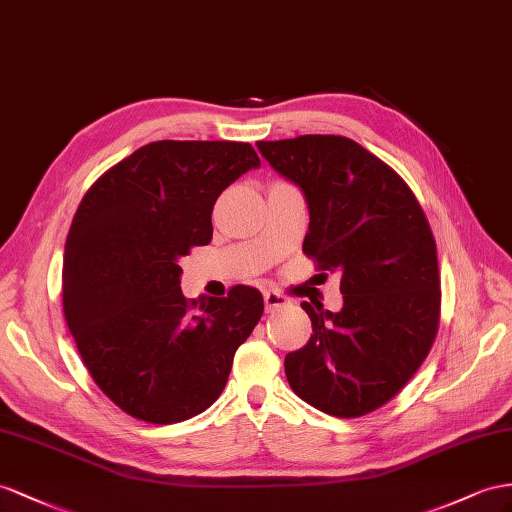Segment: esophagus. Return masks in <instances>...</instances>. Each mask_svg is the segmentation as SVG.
<instances>
[{"label":"esophagus","mask_w":512,"mask_h":512,"mask_svg":"<svg viewBox=\"0 0 512 512\" xmlns=\"http://www.w3.org/2000/svg\"><path fill=\"white\" fill-rule=\"evenodd\" d=\"M264 303H266V311H277L281 307L287 305V298L281 292H274V290H266L264 292Z\"/></svg>","instance_id":"obj_1"}]
</instances>
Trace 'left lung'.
Wrapping results in <instances>:
<instances>
[{"label":"left lung","mask_w":512,"mask_h":512,"mask_svg":"<svg viewBox=\"0 0 512 512\" xmlns=\"http://www.w3.org/2000/svg\"><path fill=\"white\" fill-rule=\"evenodd\" d=\"M257 147L305 192L303 253L342 274V311L300 305L313 335L285 357L287 383L322 413L368 415L411 381L439 331L437 244L424 209L396 170L350 138L307 134Z\"/></svg>","instance_id":"left-lung-1"}]
</instances>
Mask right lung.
<instances>
[{
	"label": "right lung",
	"mask_w": 512,
	"mask_h": 512,
	"mask_svg": "<svg viewBox=\"0 0 512 512\" xmlns=\"http://www.w3.org/2000/svg\"><path fill=\"white\" fill-rule=\"evenodd\" d=\"M255 166L248 142L157 140L108 168L77 207L64 320L93 381L127 415L183 422L225 389L264 298L248 285L186 298L179 259L212 242L216 199Z\"/></svg>",
	"instance_id": "add662e5"
}]
</instances>
